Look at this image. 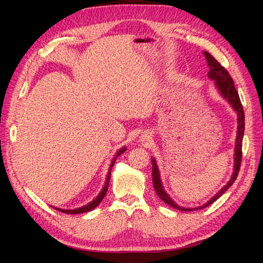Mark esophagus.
Instances as JSON below:
<instances>
[{
    "mask_svg": "<svg viewBox=\"0 0 263 263\" xmlns=\"http://www.w3.org/2000/svg\"><path fill=\"white\" fill-rule=\"evenodd\" d=\"M148 138H149V134H147V133L142 134L141 136H140V139H141V141H147V140H148Z\"/></svg>",
    "mask_w": 263,
    "mask_h": 263,
    "instance_id": "esophagus-1",
    "label": "esophagus"
}]
</instances>
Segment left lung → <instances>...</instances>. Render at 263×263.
Returning a JSON list of instances; mask_svg holds the SVG:
<instances>
[{"instance_id":"left-lung-1","label":"left lung","mask_w":263,"mask_h":263,"mask_svg":"<svg viewBox=\"0 0 263 263\" xmlns=\"http://www.w3.org/2000/svg\"><path fill=\"white\" fill-rule=\"evenodd\" d=\"M204 54H205L206 61H208L209 68H210L209 78L215 81V85H216L219 93L222 95V98L229 102V104L232 105L233 108L236 110L237 116H238L237 137H236V145H235L234 172H233V176H232V178H230V180L228 181L227 184L224 187H222L216 195L213 196L208 203H205L204 205L200 206V208L185 209V208H181V206L176 204V202H174L172 198L168 195V193H166L165 191L163 190L158 165L156 163L155 159H153V160H151V161H153V182H154V187H155V191L157 192V195L160 197L164 203L170 205L171 208L177 209L179 211H184V212H191L193 210L205 209V208H208L209 205H211L212 203L216 201L217 198H219L222 194L226 192L229 186L233 185V183L237 179L238 173H239L240 164H241V156H242L241 148H242V138H243V132H245V113H243V108H242V105H241L239 95H238V92H237L236 87H235L233 79H232V77H230V74L228 73V71L224 67H222L220 63L216 59H215L210 52L204 51Z\"/></svg>"}]
</instances>
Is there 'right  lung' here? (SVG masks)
Here are the masks:
<instances>
[{
  "mask_svg": "<svg viewBox=\"0 0 263 263\" xmlns=\"http://www.w3.org/2000/svg\"><path fill=\"white\" fill-rule=\"evenodd\" d=\"M125 151H126V147H123V148L119 149V150L117 151V153H116L115 158L113 159L112 163H110V165H109V170H108V172H107L106 180H105V184H104V186H103V189H102V191L100 192V194H99L97 197H95L91 203H89V204L85 205V206H82V208L74 209V210H62V209H58V208H53V209L59 211V212H61V213H65V214H81V213H85V212H90V211H92V210H94L95 208H97V206L102 202L103 198H104V196H105V194H106V192H107L108 184H109V179H110V170H112V168H113V165H114V163H115V161H116L117 157L121 156L123 153H125Z\"/></svg>",
  "mask_w": 263,
  "mask_h": 263,
  "instance_id": "right-lung-1",
  "label": "right lung"
}]
</instances>
